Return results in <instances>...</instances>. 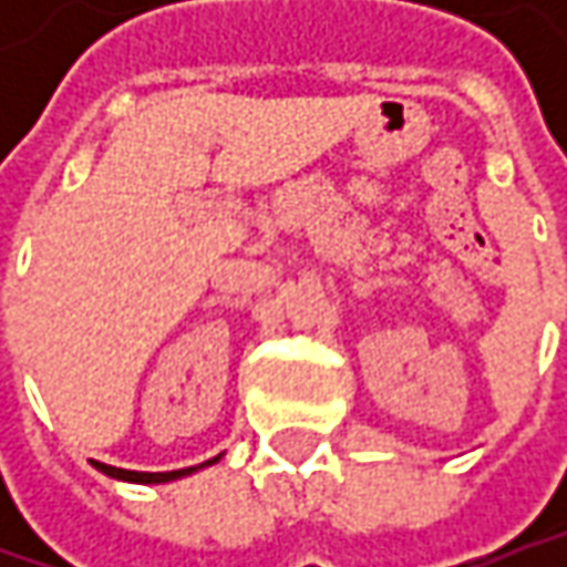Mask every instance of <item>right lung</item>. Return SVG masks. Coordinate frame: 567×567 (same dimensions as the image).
<instances>
[{"mask_svg": "<svg viewBox=\"0 0 567 567\" xmlns=\"http://www.w3.org/2000/svg\"><path fill=\"white\" fill-rule=\"evenodd\" d=\"M220 461V454L217 457H210L205 464H198V467H183V470H166V473H138V470H122V467H110V464H100V461H91L100 473H106V476H113V480H122V483H142V486H151V483H173V480H183L188 473H198V470L210 467V464H217Z\"/></svg>", "mask_w": 567, "mask_h": 567, "instance_id": "1", "label": "right lung"}]
</instances>
